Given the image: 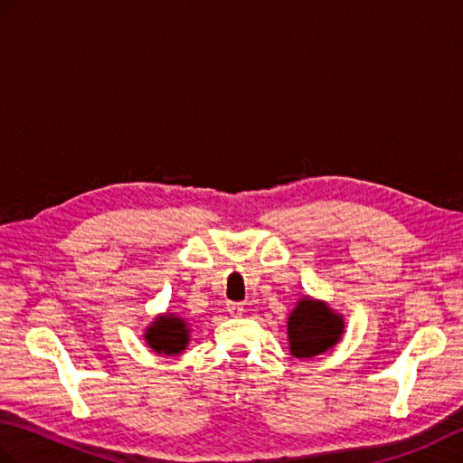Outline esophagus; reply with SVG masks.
<instances>
[{"label":"esophagus","instance_id":"34e87169","mask_svg":"<svg viewBox=\"0 0 463 463\" xmlns=\"http://www.w3.org/2000/svg\"><path fill=\"white\" fill-rule=\"evenodd\" d=\"M243 304L241 302H228V312L232 314V317H240V314H243Z\"/></svg>","mask_w":463,"mask_h":463}]
</instances>
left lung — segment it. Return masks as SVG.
Here are the masks:
<instances>
[{"label": "left lung", "mask_w": 463, "mask_h": 463, "mask_svg": "<svg viewBox=\"0 0 463 463\" xmlns=\"http://www.w3.org/2000/svg\"><path fill=\"white\" fill-rule=\"evenodd\" d=\"M288 345L295 357H314L328 352L344 334V317L334 312L328 304L304 297L290 312Z\"/></svg>", "instance_id": "obj_1"}]
</instances>
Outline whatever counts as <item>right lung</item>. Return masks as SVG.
<instances>
[{
	"instance_id": "right-lung-1",
	"label": "right lung",
	"mask_w": 463,
	"mask_h": 463,
	"mask_svg": "<svg viewBox=\"0 0 463 463\" xmlns=\"http://www.w3.org/2000/svg\"><path fill=\"white\" fill-rule=\"evenodd\" d=\"M143 337L153 352L163 355H178L183 354V349H186L190 342V328L176 314H161L145 330Z\"/></svg>"
}]
</instances>
